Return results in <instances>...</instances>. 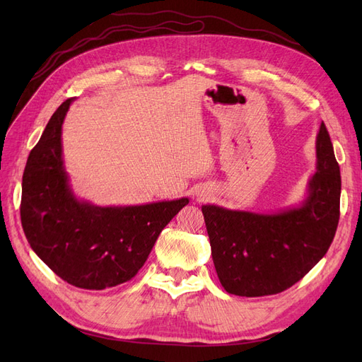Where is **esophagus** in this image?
<instances>
[{"label": "esophagus", "mask_w": 362, "mask_h": 362, "mask_svg": "<svg viewBox=\"0 0 362 362\" xmlns=\"http://www.w3.org/2000/svg\"><path fill=\"white\" fill-rule=\"evenodd\" d=\"M196 196H198L199 199H204V198H205V194H204V193H196Z\"/></svg>", "instance_id": "esophagus-1"}]
</instances>
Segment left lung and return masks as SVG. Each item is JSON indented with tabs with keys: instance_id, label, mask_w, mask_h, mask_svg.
Instances as JSON below:
<instances>
[{
	"instance_id": "left-lung-1",
	"label": "left lung",
	"mask_w": 362,
	"mask_h": 362,
	"mask_svg": "<svg viewBox=\"0 0 362 362\" xmlns=\"http://www.w3.org/2000/svg\"><path fill=\"white\" fill-rule=\"evenodd\" d=\"M315 172L298 206L276 213L228 210L202 205L213 262L222 287L258 298L300 281L329 249L339 218L341 177L329 133L315 139Z\"/></svg>"
}]
</instances>
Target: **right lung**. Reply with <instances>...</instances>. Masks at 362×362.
<instances>
[{
	"label": "right lung",
	"mask_w": 362,
	"mask_h": 362,
	"mask_svg": "<svg viewBox=\"0 0 362 362\" xmlns=\"http://www.w3.org/2000/svg\"><path fill=\"white\" fill-rule=\"evenodd\" d=\"M72 98L49 119L23 177L21 222L31 249L71 286L104 290L134 278L152 246L189 198L100 206L74 194L64 169L62 127Z\"/></svg>",
	"instance_id": "1"
}]
</instances>
